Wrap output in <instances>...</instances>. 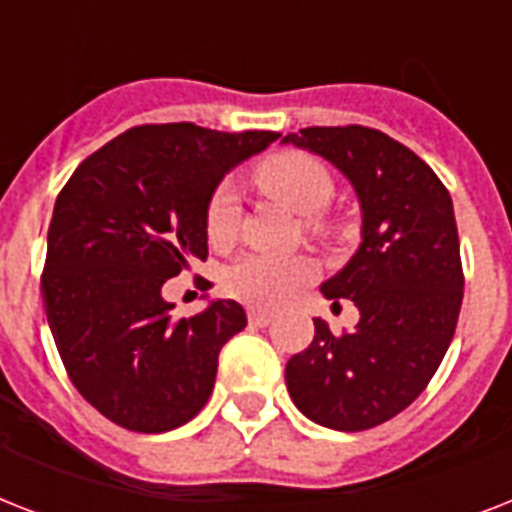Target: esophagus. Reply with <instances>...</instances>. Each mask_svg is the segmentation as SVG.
<instances>
[{
    "label": "esophagus",
    "instance_id": "obj_1",
    "mask_svg": "<svg viewBox=\"0 0 512 512\" xmlns=\"http://www.w3.org/2000/svg\"><path fill=\"white\" fill-rule=\"evenodd\" d=\"M273 321L271 311H263V308H252L249 311V324H255V327H268Z\"/></svg>",
    "mask_w": 512,
    "mask_h": 512
}]
</instances>
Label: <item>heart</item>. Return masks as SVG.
<instances>
[{
	"mask_svg": "<svg viewBox=\"0 0 512 512\" xmlns=\"http://www.w3.org/2000/svg\"><path fill=\"white\" fill-rule=\"evenodd\" d=\"M257 185L271 199L281 201L297 215H319L327 207L335 183L327 167L305 154H281L260 164ZM239 196L231 183H223L207 204V236L225 244L236 231ZM313 276V265L305 257H276L249 252L233 260L225 271L228 295L252 305H281Z\"/></svg>",
	"mask_w": 512,
	"mask_h": 512,
	"instance_id": "heart-1",
	"label": "heart"
}]
</instances>
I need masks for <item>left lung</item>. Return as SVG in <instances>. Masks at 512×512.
I'll use <instances>...</instances> for the list:
<instances>
[{
  "instance_id": "8db88e82",
  "label": "left lung",
  "mask_w": 512,
  "mask_h": 512,
  "mask_svg": "<svg viewBox=\"0 0 512 512\" xmlns=\"http://www.w3.org/2000/svg\"><path fill=\"white\" fill-rule=\"evenodd\" d=\"M284 146L327 159L356 191L361 244L321 284L358 308L353 332L316 335L287 361L295 406L324 428L356 433L388 422L420 396L454 337L462 305L452 196L420 156L369 127H308Z\"/></svg>"
}]
</instances>
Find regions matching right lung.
I'll return each instance as SVG.
<instances>
[{"instance_id": "right-lung-1", "label": "right lung", "mask_w": 512, "mask_h": 512, "mask_svg": "<svg viewBox=\"0 0 512 512\" xmlns=\"http://www.w3.org/2000/svg\"><path fill=\"white\" fill-rule=\"evenodd\" d=\"M279 132L135 127L84 159L47 231L42 297L68 377L116 425L167 433L215 388L217 356L247 327L233 300L172 319L164 281L207 257V204Z\"/></svg>"}]
</instances>
